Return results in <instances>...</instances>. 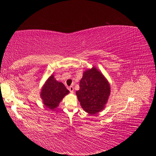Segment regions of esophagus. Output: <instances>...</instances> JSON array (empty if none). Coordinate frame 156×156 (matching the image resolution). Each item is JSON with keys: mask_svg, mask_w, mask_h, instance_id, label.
<instances>
[{"mask_svg": "<svg viewBox=\"0 0 156 156\" xmlns=\"http://www.w3.org/2000/svg\"><path fill=\"white\" fill-rule=\"evenodd\" d=\"M69 92H71V93H74V87H69Z\"/></svg>", "mask_w": 156, "mask_h": 156, "instance_id": "obj_1", "label": "esophagus"}]
</instances>
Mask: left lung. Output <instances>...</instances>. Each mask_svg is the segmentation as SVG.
Returning a JSON list of instances; mask_svg holds the SVG:
<instances>
[{
	"label": "left lung",
	"instance_id": "left-lung-1",
	"mask_svg": "<svg viewBox=\"0 0 156 156\" xmlns=\"http://www.w3.org/2000/svg\"><path fill=\"white\" fill-rule=\"evenodd\" d=\"M110 93V84L95 67L83 73L80 89L76 92L82 108L91 115L103 110Z\"/></svg>",
	"mask_w": 156,
	"mask_h": 156
}]
</instances>
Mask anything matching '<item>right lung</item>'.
Segmentation results:
<instances>
[{
	"instance_id": "add662e5",
	"label": "right lung",
	"mask_w": 156,
	"mask_h": 156,
	"mask_svg": "<svg viewBox=\"0 0 156 156\" xmlns=\"http://www.w3.org/2000/svg\"><path fill=\"white\" fill-rule=\"evenodd\" d=\"M68 93L69 90L64 84L56 80L54 75H51L43 86L40 96L45 107L54 110L58 107L63 98Z\"/></svg>"
}]
</instances>
